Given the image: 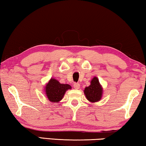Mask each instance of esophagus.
<instances>
[{
	"label": "esophagus",
	"mask_w": 146,
	"mask_h": 146,
	"mask_svg": "<svg viewBox=\"0 0 146 146\" xmlns=\"http://www.w3.org/2000/svg\"><path fill=\"white\" fill-rule=\"evenodd\" d=\"M80 85L78 84V83H75L74 84V89H78L80 88Z\"/></svg>",
	"instance_id": "34e87169"
}]
</instances>
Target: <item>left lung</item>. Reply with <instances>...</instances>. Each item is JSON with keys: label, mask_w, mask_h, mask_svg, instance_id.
I'll list each match as a JSON object with an SVG mask.
<instances>
[{"label": "left lung", "mask_w": 146, "mask_h": 146, "mask_svg": "<svg viewBox=\"0 0 146 146\" xmlns=\"http://www.w3.org/2000/svg\"><path fill=\"white\" fill-rule=\"evenodd\" d=\"M90 84V86L86 87L84 90L85 95L89 102L93 103L98 102L101 100L103 94V88L98 78L95 76L91 80Z\"/></svg>", "instance_id": "1"}]
</instances>
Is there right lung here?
Instances as JSON below:
<instances>
[{"instance_id": "add662e5", "label": "right lung", "mask_w": 146, "mask_h": 146, "mask_svg": "<svg viewBox=\"0 0 146 146\" xmlns=\"http://www.w3.org/2000/svg\"><path fill=\"white\" fill-rule=\"evenodd\" d=\"M71 89L70 85L60 84L57 80L51 78L44 87V93L51 102L58 103L62 99L66 91Z\"/></svg>"}]
</instances>
